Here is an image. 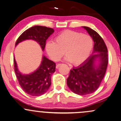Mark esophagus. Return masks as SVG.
<instances>
[{
    "mask_svg": "<svg viewBox=\"0 0 121 121\" xmlns=\"http://www.w3.org/2000/svg\"><path fill=\"white\" fill-rule=\"evenodd\" d=\"M61 65V64H57V65H56V69H58V68H59L60 66Z\"/></svg>",
    "mask_w": 121,
    "mask_h": 121,
    "instance_id": "1",
    "label": "esophagus"
}]
</instances>
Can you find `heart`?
<instances>
[{"label":"heart","instance_id":"heart-1","mask_svg":"<svg viewBox=\"0 0 121 121\" xmlns=\"http://www.w3.org/2000/svg\"><path fill=\"white\" fill-rule=\"evenodd\" d=\"M55 41L46 44V51L51 59L54 61L60 60L65 51V60L75 65H80L88 59L94 46L91 36L70 30L61 32Z\"/></svg>","mask_w":121,"mask_h":121}]
</instances>
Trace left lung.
I'll return each mask as SVG.
<instances>
[{"instance_id": "left-lung-1", "label": "left lung", "mask_w": 121, "mask_h": 121, "mask_svg": "<svg viewBox=\"0 0 121 121\" xmlns=\"http://www.w3.org/2000/svg\"><path fill=\"white\" fill-rule=\"evenodd\" d=\"M94 41L93 53L83 63L70 70L67 85L73 93L80 95L94 93L101 83L108 62V50L104 41L97 32L88 27H82ZM98 60V64L96 61Z\"/></svg>"}]
</instances>
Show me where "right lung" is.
I'll use <instances>...</instances> for the list:
<instances>
[{
    "label": "right lung",
    "mask_w": 121,
    "mask_h": 121,
    "mask_svg": "<svg viewBox=\"0 0 121 121\" xmlns=\"http://www.w3.org/2000/svg\"><path fill=\"white\" fill-rule=\"evenodd\" d=\"M54 32L53 28L35 26L22 33L17 40L16 46L20 42L32 39L40 45L42 51L45 49L46 42ZM14 71L21 88L27 94L32 96H40L46 92L51 84V75L55 71L56 64L52 61L43 56L39 68L30 74H23L19 71L14 58Z\"/></svg>",
    "instance_id": "obj_1"
}]
</instances>
